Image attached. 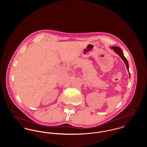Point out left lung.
<instances>
[{
  "instance_id": "1",
  "label": "left lung",
  "mask_w": 147,
  "mask_h": 147,
  "mask_svg": "<svg viewBox=\"0 0 147 147\" xmlns=\"http://www.w3.org/2000/svg\"><path fill=\"white\" fill-rule=\"evenodd\" d=\"M111 49H113L114 52H115V53H116L121 58V59L123 61V62L125 63V64H126V68H127V70H128V73H129V78H130V73H129V65H128V61L127 60V59L125 58V57L124 56V55H123V53L122 51L121 50V49L119 47H117V46H113V47H111Z\"/></svg>"
}]
</instances>
